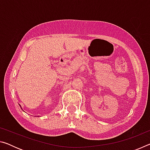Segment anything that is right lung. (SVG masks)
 <instances>
[{
	"label": "right lung",
	"mask_w": 150,
	"mask_h": 150,
	"mask_svg": "<svg viewBox=\"0 0 150 150\" xmlns=\"http://www.w3.org/2000/svg\"><path fill=\"white\" fill-rule=\"evenodd\" d=\"M20 108H22V107H21V106H20ZM23 111H24V110H23Z\"/></svg>",
	"instance_id": "right-lung-1"
}]
</instances>
